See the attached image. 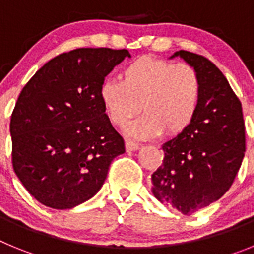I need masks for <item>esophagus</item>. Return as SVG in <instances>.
Masks as SVG:
<instances>
[{
  "label": "esophagus",
  "instance_id": "34e87169",
  "mask_svg": "<svg viewBox=\"0 0 254 254\" xmlns=\"http://www.w3.org/2000/svg\"><path fill=\"white\" fill-rule=\"evenodd\" d=\"M138 149H140V145H138V143L133 142V141H129V140L126 141V150H127L128 152L136 151V150H138Z\"/></svg>",
  "mask_w": 254,
  "mask_h": 254
}]
</instances>
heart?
I'll use <instances>...</instances> for the list:
<instances>
[{
  "mask_svg": "<svg viewBox=\"0 0 254 254\" xmlns=\"http://www.w3.org/2000/svg\"><path fill=\"white\" fill-rule=\"evenodd\" d=\"M99 98L108 118L117 126H125L141 108L143 116L125 131L136 140H149L163 132L177 134L187 128L198 108L201 81L190 64L145 56L123 67L121 81L103 82Z\"/></svg>",
  "mask_w": 254,
  "mask_h": 254,
  "instance_id": "obj_1",
  "label": "heart"
}]
</instances>
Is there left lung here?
Here are the masks:
<instances>
[{"label":"left lung","mask_w":254,"mask_h":254,"mask_svg":"<svg viewBox=\"0 0 254 254\" xmlns=\"http://www.w3.org/2000/svg\"><path fill=\"white\" fill-rule=\"evenodd\" d=\"M201 81L196 116L185 131L163 143L164 160L151 176V192L183 215L211 205L234 182L246 151L242 104L223 72L207 58L178 51Z\"/></svg>","instance_id":"left-lung-1"}]
</instances>
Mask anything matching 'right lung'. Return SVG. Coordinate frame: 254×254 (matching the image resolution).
Listing matches in <instances>:
<instances>
[{"label": "right lung", "mask_w": 254, "mask_h": 254, "mask_svg": "<svg viewBox=\"0 0 254 254\" xmlns=\"http://www.w3.org/2000/svg\"><path fill=\"white\" fill-rule=\"evenodd\" d=\"M127 49L78 48L47 62L20 93L11 116L12 165L29 193L67 210L95 196L125 141L99 98Z\"/></svg>", "instance_id": "right-lung-1"}]
</instances>
